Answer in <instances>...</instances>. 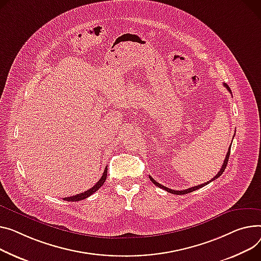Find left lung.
Returning <instances> with one entry per match:
<instances>
[{"label": "left lung", "instance_id": "left-lung-1", "mask_svg": "<svg viewBox=\"0 0 261 261\" xmlns=\"http://www.w3.org/2000/svg\"><path fill=\"white\" fill-rule=\"evenodd\" d=\"M223 86L225 87V88H227L228 90H229V92L230 93H232L231 92V89H230V87L227 85V84H223ZM231 146H232V144H231ZM231 146H230V148H229V150H228V153H227V155H225V159H224V162H223V164H222V167H221V169L219 170V172L217 173L216 174V176H214L211 180H209V181H206V182H204V184H202V185H199V186H195V187H192V188H189V189H187V190H181V191H176V190H172V189H169V188H167V187H165V186H163V185H161V184H159L158 181H156L155 179H153L151 176H149L150 177V179H151V181L155 185V186H158L159 188H162V189H164V190H166L167 192H169V193H172V194H176V195H184V194H188V193H191V192H193V191H195V190H198V189H200L201 187H204V186H206L207 184H210L211 181H213V180H215V179H217L222 173H223V171H224V169H225V167H227V165H228V161H229V156H230V152H231Z\"/></svg>", "mask_w": 261, "mask_h": 261}]
</instances>
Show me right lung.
<instances>
[{
  "label": "right lung",
  "mask_w": 261,
  "mask_h": 261,
  "mask_svg": "<svg viewBox=\"0 0 261 261\" xmlns=\"http://www.w3.org/2000/svg\"><path fill=\"white\" fill-rule=\"evenodd\" d=\"M107 170H108V168L106 167L105 170H103V173H102V175H101L100 179H99L91 189L85 191L84 193H80V194H77V195H73V196H70V197H65V198H63V199L66 200V201H79V200H83V199H85V198H87V197H89V196L92 195L94 192H96V191L103 185V182H105V180H106V178H107Z\"/></svg>",
  "instance_id": "obj_1"
}]
</instances>
